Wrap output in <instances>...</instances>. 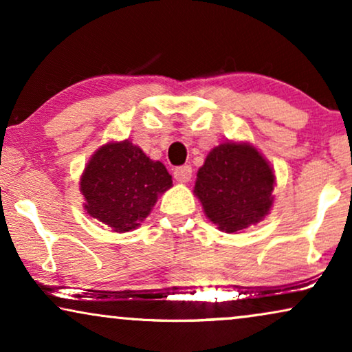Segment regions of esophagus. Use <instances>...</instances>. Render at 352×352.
<instances>
[{
    "label": "esophagus",
    "mask_w": 352,
    "mask_h": 352,
    "mask_svg": "<svg viewBox=\"0 0 352 352\" xmlns=\"http://www.w3.org/2000/svg\"><path fill=\"white\" fill-rule=\"evenodd\" d=\"M173 175H175V179L177 182L190 181V177H192V166L190 165L177 166V168H175V173H173Z\"/></svg>",
    "instance_id": "esophagus-1"
}]
</instances>
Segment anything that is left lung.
<instances>
[{"label":"left lung","instance_id":"8db88e82","mask_svg":"<svg viewBox=\"0 0 352 352\" xmlns=\"http://www.w3.org/2000/svg\"><path fill=\"white\" fill-rule=\"evenodd\" d=\"M276 176L248 142H223L197 173L194 194L211 223L226 232L254 226L272 208Z\"/></svg>","mask_w":352,"mask_h":352}]
</instances>
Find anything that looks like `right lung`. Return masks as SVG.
<instances>
[{
  "mask_svg": "<svg viewBox=\"0 0 352 352\" xmlns=\"http://www.w3.org/2000/svg\"><path fill=\"white\" fill-rule=\"evenodd\" d=\"M171 186L165 165L151 160L128 139L96 151L80 179L85 210L113 232L136 229Z\"/></svg>",
  "mask_w": 352,
  "mask_h": 352,
  "instance_id": "1",
  "label": "right lung"
}]
</instances>
